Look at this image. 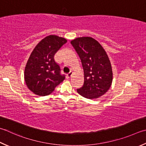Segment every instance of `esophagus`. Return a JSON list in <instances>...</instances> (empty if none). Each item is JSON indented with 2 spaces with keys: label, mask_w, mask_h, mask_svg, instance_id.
<instances>
[{
  "label": "esophagus",
  "mask_w": 146,
  "mask_h": 146,
  "mask_svg": "<svg viewBox=\"0 0 146 146\" xmlns=\"http://www.w3.org/2000/svg\"><path fill=\"white\" fill-rule=\"evenodd\" d=\"M72 75H73V72H71V71H70L69 73H68L67 75H66V78H70V77L72 76Z\"/></svg>",
  "instance_id": "obj_1"
}]
</instances>
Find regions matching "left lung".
Instances as JSON below:
<instances>
[{"mask_svg":"<svg viewBox=\"0 0 146 146\" xmlns=\"http://www.w3.org/2000/svg\"><path fill=\"white\" fill-rule=\"evenodd\" d=\"M81 59L84 83L77 89L87 99H96L107 92L113 81V71L109 58L99 43L91 37L76 38L71 42Z\"/></svg>","mask_w":146,"mask_h":146,"instance_id":"obj_1","label":"left lung"}]
</instances>
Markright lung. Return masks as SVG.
<instances>
[{
	"label": "right lung",
	"instance_id": "right-lung-1",
	"mask_svg": "<svg viewBox=\"0 0 146 146\" xmlns=\"http://www.w3.org/2000/svg\"><path fill=\"white\" fill-rule=\"evenodd\" d=\"M66 42L56 35L47 36L31 52L25 67V80L28 88L36 95H48L65 79L54 55Z\"/></svg>",
	"mask_w": 146,
	"mask_h": 146
}]
</instances>
